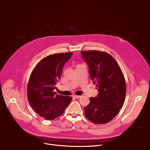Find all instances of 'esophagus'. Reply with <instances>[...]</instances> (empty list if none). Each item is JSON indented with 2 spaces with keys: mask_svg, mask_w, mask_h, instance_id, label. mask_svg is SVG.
<instances>
[{
  "mask_svg": "<svg viewBox=\"0 0 150 150\" xmlns=\"http://www.w3.org/2000/svg\"><path fill=\"white\" fill-rule=\"evenodd\" d=\"M73 97L75 98H79L81 97V96H77V95H74V96H73Z\"/></svg>",
  "mask_w": 150,
  "mask_h": 150,
  "instance_id": "1",
  "label": "esophagus"
}]
</instances>
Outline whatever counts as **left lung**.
Wrapping results in <instances>:
<instances>
[{"label":"left lung","instance_id":"8db88e82","mask_svg":"<svg viewBox=\"0 0 150 150\" xmlns=\"http://www.w3.org/2000/svg\"><path fill=\"white\" fill-rule=\"evenodd\" d=\"M88 63L91 78L98 91L97 97H91L84 108L85 116L96 124H104L117 115L122 108L127 91L125 77L111 54L98 50L81 51Z\"/></svg>","mask_w":150,"mask_h":150}]
</instances>
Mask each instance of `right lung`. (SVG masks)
Returning a JSON list of instances; mask_svg holds the SVG:
<instances>
[{"mask_svg":"<svg viewBox=\"0 0 150 150\" xmlns=\"http://www.w3.org/2000/svg\"><path fill=\"white\" fill-rule=\"evenodd\" d=\"M73 53H55L39 61L31 72L27 86V98L31 107L46 120H54L64 113L72 97L55 94L57 82L65 63Z\"/></svg>","mask_w":150,"mask_h":150,"instance_id":"right-lung-1","label":"right lung"}]
</instances>
